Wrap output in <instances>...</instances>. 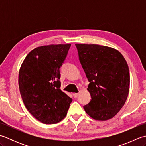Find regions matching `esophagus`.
<instances>
[{
  "label": "esophagus",
  "instance_id": "34e87169",
  "mask_svg": "<svg viewBox=\"0 0 146 146\" xmlns=\"http://www.w3.org/2000/svg\"><path fill=\"white\" fill-rule=\"evenodd\" d=\"M79 95V94H78V93H77V94H76V93H75V94H73V97L74 98H77V97H78V96Z\"/></svg>",
  "mask_w": 146,
  "mask_h": 146
}]
</instances>
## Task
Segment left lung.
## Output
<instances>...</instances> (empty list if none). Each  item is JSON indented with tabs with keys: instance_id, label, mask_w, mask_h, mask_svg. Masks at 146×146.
<instances>
[{
	"instance_id": "left-lung-1",
	"label": "left lung",
	"mask_w": 146,
	"mask_h": 146,
	"mask_svg": "<svg viewBox=\"0 0 146 146\" xmlns=\"http://www.w3.org/2000/svg\"><path fill=\"white\" fill-rule=\"evenodd\" d=\"M79 60L90 82L91 100L83 106L88 115L98 120L113 118L128 97L130 74L120 52L107 46L76 44Z\"/></svg>"
}]
</instances>
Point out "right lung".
<instances>
[{"label":"right lung","instance_id":"add662e5","mask_svg":"<svg viewBox=\"0 0 146 146\" xmlns=\"http://www.w3.org/2000/svg\"><path fill=\"white\" fill-rule=\"evenodd\" d=\"M71 44L43 46L27 55L19 73L21 95L27 110L45 124L66 117L72 99L60 90V68Z\"/></svg>","mask_w":146,"mask_h":146}]
</instances>
